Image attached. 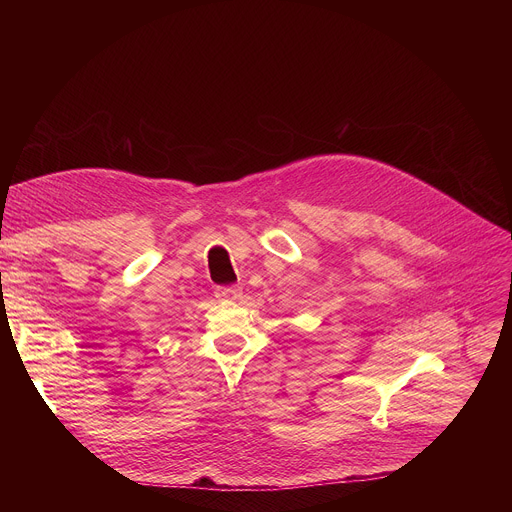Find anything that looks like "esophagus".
Here are the masks:
<instances>
[{"mask_svg": "<svg viewBox=\"0 0 512 512\" xmlns=\"http://www.w3.org/2000/svg\"><path fill=\"white\" fill-rule=\"evenodd\" d=\"M214 294H216V298H221V300H237V298H241L243 289L237 287V285H231V287H216Z\"/></svg>", "mask_w": 512, "mask_h": 512, "instance_id": "obj_1", "label": "esophagus"}]
</instances>
